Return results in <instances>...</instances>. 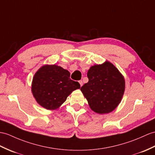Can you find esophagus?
Listing matches in <instances>:
<instances>
[{"mask_svg":"<svg viewBox=\"0 0 155 155\" xmlns=\"http://www.w3.org/2000/svg\"><path fill=\"white\" fill-rule=\"evenodd\" d=\"M79 83H80V86L81 87V86L83 85V81H82V80H80V81H79Z\"/></svg>","mask_w":155,"mask_h":155,"instance_id":"obj_1","label":"esophagus"}]
</instances>
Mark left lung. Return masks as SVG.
Listing matches in <instances>:
<instances>
[{"mask_svg":"<svg viewBox=\"0 0 155 155\" xmlns=\"http://www.w3.org/2000/svg\"><path fill=\"white\" fill-rule=\"evenodd\" d=\"M89 81L81 87L89 107L99 114L116 109L125 91V80L118 68L109 61L92 66L87 71Z\"/></svg>","mask_w":155,"mask_h":155,"instance_id":"obj_1","label":"left lung"}]
</instances>
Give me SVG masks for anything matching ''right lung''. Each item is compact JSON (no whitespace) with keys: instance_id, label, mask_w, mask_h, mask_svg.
<instances>
[{"instance_id":"1","label":"right lung","mask_w":155,"mask_h":155,"mask_svg":"<svg viewBox=\"0 0 155 155\" xmlns=\"http://www.w3.org/2000/svg\"><path fill=\"white\" fill-rule=\"evenodd\" d=\"M67 70L58 65L41 66L33 78L31 92L40 106L47 110H57L74 90L80 88L70 78Z\"/></svg>"}]
</instances>
